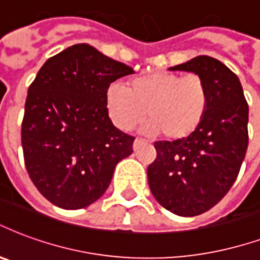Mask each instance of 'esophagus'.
<instances>
[{
	"label": "esophagus",
	"instance_id": "esophagus-1",
	"mask_svg": "<svg viewBox=\"0 0 260 260\" xmlns=\"http://www.w3.org/2000/svg\"><path fill=\"white\" fill-rule=\"evenodd\" d=\"M140 142H142V139H139V138H136V139H135V146L138 145V143H140Z\"/></svg>",
	"mask_w": 260,
	"mask_h": 260
}]
</instances>
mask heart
<instances>
[{
	"label": "heart",
	"instance_id": "1",
	"mask_svg": "<svg viewBox=\"0 0 260 260\" xmlns=\"http://www.w3.org/2000/svg\"><path fill=\"white\" fill-rule=\"evenodd\" d=\"M208 105V84L196 73H150L131 80L126 88L113 84L106 92L109 114L120 129H132L147 111L146 132H161L167 139L191 135L203 122Z\"/></svg>",
	"mask_w": 260,
	"mask_h": 260
}]
</instances>
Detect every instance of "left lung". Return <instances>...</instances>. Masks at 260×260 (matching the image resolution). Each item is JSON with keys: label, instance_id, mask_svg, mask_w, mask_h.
I'll return each mask as SVG.
<instances>
[{"label": "left lung", "instance_id": "1", "mask_svg": "<svg viewBox=\"0 0 260 260\" xmlns=\"http://www.w3.org/2000/svg\"><path fill=\"white\" fill-rule=\"evenodd\" d=\"M169 70L204 77L208 110L187 138L155 142L157 157L147 168V179L165 209L196 216L216 205L237 179L248 147V103L238 77L218 59L197 56Z\"/></svg>", "mask_w": 260, "mask_h": 260}]
</instances>
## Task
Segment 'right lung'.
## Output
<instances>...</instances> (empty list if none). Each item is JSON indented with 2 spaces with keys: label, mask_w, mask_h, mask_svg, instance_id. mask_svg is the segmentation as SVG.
<instances>
[{
  "label": "right lung",
  "mask_w": 260,
  "mask_h": 260,
  "mask_svg": "<svg viewBox=\"0 0 260 260\" xmlns=\"http://www.w3.org/2000/svg\"><path fill=\"white\" fill-rule=\"evenodd\" d=\"M129 66L77 44L49 57L28 86L22 122L27 174L63 209L85 208L109 187L115 165L134 153V136L117 129L106 106L111 82Z\"/></svg>",
  "instance_id": "obj_1"
}]
</instances>
